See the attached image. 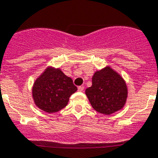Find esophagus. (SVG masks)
<instances>
[{
  "label": "esophagus",
  "mask_w": 158,
  "mask_h": 158,
  "mask_svg": "<svg viewBox=\"0 0 158 158\" xmlns=\"http://www.w3.org/2000/svg\"><path fill=\"white\" fill-rule=\"evenodd\" d=\"M83 89H84V87H83V86H79V87H78V91H79V92H83Z\"/></svg>",
  "instance_id": "obj_1"
}]
</instances>
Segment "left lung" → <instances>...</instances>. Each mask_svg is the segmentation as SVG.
<instances>
[{"label": "left lung", "instance_id": "left-lung-1", "mask_svg": "<svg viewBox=\"0 0 158 158\" xmlns=\"http://www.w3.org/2000/svg\"><path fill=\"white\" fill-rule=\"evenodd\" d=\"M92 85L85 94L96 111L110 115L123 108L127 98V87L121 75L110 66L97 70L92 76Z\"/></svg>", "mask_w": 158, "mask_h": 158}]
</instances>
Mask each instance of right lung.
Returning <instances> with one entry per match:
<instances>
[{
	"label": "right lung",
	"mask_w": 158,
	"mask_h": 158,
	"mask_svg": "<svg viewBox=\"0 0 158 158\" xmlns=\"http://www.w3.org/2000/svg\"><path fill=\"white\" fill-rule=\"evenodd\" d=\"M76 91L77 87L70 77L59 68L48 66L35 81L32 97L38 108L52 114L65 108Z\"/></svg>",
	"instance_id": "right-lung-1"
}]
</instances>
